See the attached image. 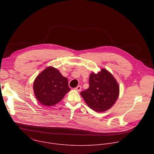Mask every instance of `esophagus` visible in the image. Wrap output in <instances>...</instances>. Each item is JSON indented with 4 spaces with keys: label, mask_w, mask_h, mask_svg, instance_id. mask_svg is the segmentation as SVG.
I'll return each instance as SVG.
<instances>
[{
    "label": "esophagus",
    "mask_w": 154,
    "mask_h": 154,
    "mask_svg": "<svg viewBox=\"0 0 154 154\" xmlns=\"http://www.w3.org/2000/svg\"><path fill=\"white\" fill-rule=\"evenodd\" d=\"M81 89H82V86H80V85H79V86H77L75 88V90H76V91H80V90H81Z\"/></svg>",
    "instance_id": "1"
}]
</instances>
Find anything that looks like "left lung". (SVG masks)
I'll list each match as a JSON object with an SVG mask.
<instances>
[{"instance_id": "left-lung-1", "label": "left lung", "mask_w": 154, "mask_h": 154, "mask_svg": "<svg viewBox=\"0 0 154 154\" xmlns=\"http://www.w3.org/2000/svg\"><path fill=\"white\" fill-rule=\"evenodd\" d=\"M88 88L80 94L90 108L97 112H103L115 104L119 96V86L110 72L105 69H101L97 74L92 72Z\"/></svg>"}]
</instances>
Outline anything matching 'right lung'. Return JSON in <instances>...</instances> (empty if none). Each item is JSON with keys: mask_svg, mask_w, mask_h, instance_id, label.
<instances>
[{"mask_svg": "<svg viewBox=\"0 0 154 154\" xmlns=\"http://www.w3.org/2000/svg\"><path fill=\"white\" fill-rule=\"evenodd\" d=\"M33 91L40 103L49 106L61 101L70 88L68 79L63 77L58 69L49 66L36 77Z\"/></svg>", "mask_w": 154, "mask_h": 154, "instance_id": "obj_1", "label": "right lung"}]
</instances>
